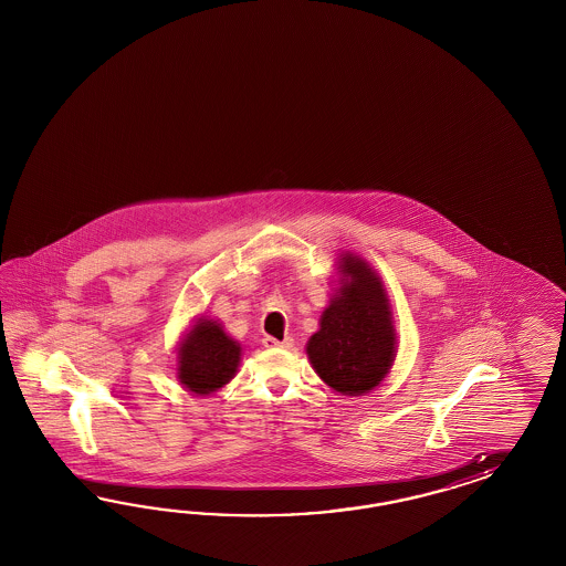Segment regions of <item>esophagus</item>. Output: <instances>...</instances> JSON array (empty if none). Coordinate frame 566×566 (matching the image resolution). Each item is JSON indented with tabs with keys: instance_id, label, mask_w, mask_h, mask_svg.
Returning <instances> with one entry per match:
<instances>
[{
	"instance_id": "34e87169",
	"label": "esophagus",
	"mask_w": 566,
	"mask_h": 566,
	"mask_svg": "<svg viewBox=\"0 0 566 566\" xmlns=\"http://www.w3.org/2000/svg\"><path fill=\"white\" fill-rule=\"evenodd\" d=\"M294 340H292L291 336H286L284 340H275L274 336H265L263 338V346L265 348H291Z\"/></svg>"
}]
</instances>
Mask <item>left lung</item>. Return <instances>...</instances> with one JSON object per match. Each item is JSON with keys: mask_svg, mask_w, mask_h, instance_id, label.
<instances>
[{"mask_svg": "<svg viewBox=\"0 0 566 566\" xmlns=\"http://www.w3.org/2000/svg\"><path fill=\"white\" fill-rule=\"evenodd\" d=\"M340 286L308 338L315 374L344 396H363L388 376L396 357L392 308L381 277L353 253L340 261Z\"/></svg>", "mask_w": 566, "mask_h": 566, "instance_id": "left-lung-1", "label": "left lung"}]
</instances>
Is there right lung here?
I'll return each mask as SVG.
<instances>
[{"instance_id": "1", "label": "right lung", "mask_w": 566, "mask_h": 566, "mask_svg": "<svg viewBox=\"0 0 566 566\" xmlns=\"http://www.w3.org/2000/svg\"><path fill=\"white\" fill-rule=\"evenodd\" d=\"M240 344L222 324L199 317L178 348V379L197 396L211 395L237 376Z\"/></svg>"}]
</instances>
